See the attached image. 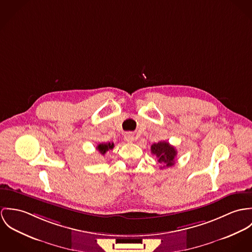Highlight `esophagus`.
I'll return each mask as SVG.
<instances>
[{
	"label": "esophagus",
	"instance_id": "34e87169",
	"mask_svg": "<svg viewBox=\"0 0 252 252\" xmlns=\"http://www.w3.org/2000/svg\"><path fill=\"white\" fill-rule=\"evenodd\" d=\"M125 140H126V142H128V143L133 142V141H134V135H133V133H131V132L126 133V134H125Z\"/></svg>",
	"mask_w": 252,
	"mask_h": 252
}]
</instances>
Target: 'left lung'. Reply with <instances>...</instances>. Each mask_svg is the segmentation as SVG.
<instances>
[{
	"label": "left lung",
	"mask_w": 252,
	"mask_h": 252,
	"mask_svg": "<svg viewBox=\"0 0 252 252\" xmlns=\"http://www.w3.org/2000/svg\"><path fill=\"white\" fill-rule=\"evenodd\" d=\"M151 153L157 156L158 161L162 164L160 168L171 167L175 164L177 151L168 142L161 141L153 144L151 146Z\"/></svg>",
	"instance_id": "left-lung-1"
}]
</instances>
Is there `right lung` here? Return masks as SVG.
Returning <instances> with one entry per match:
<instances>
[{"label":"right lung","mask_w":252,"mask_h":252,"mask_svg":"<svg viewBox=\"0 0 252 252\" xmlns=\"http://www.w3.org/2000/svg\"><path fill=\"white\" fill-rule=\"evenodd\" d=\"M114 148V143H100L97 145L96 147V150L101 154V155H104L107 151L109 150H112Z\"/></svg>","instance_id":"obj_1"}]
</instances>
